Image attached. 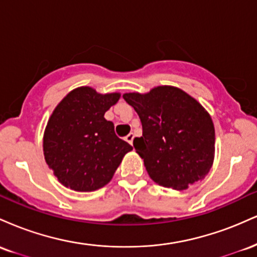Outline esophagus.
Segmentation results:
<instances>
[{
	"mask_svg": "<svg viewBox=\"0 0 257 257\" xmlns=\"http://www.w3.org/2000/svg\"><path fill=\"white\" fill-rule=\"evenodd\" d=\"M133 140H134V134H133V133H129V134L125 137V141H128L131 145H133Z\"/></svg>",
	"mask_w": 257,
	"mask_h": 257,
	"instance_id": "esophagus-1",
	"label": "esophagus"
}]
</instances>
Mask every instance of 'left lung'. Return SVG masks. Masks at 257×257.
<instances>
[{"mask_svg": "<svg viewBox=\"0 0 257 257\" xmlns=\"http://www.w3.org/2000/svg\"><path fill=\"white\" fill-rule=\"evenodd\" d=\"M123 99L140 117L143 137L133 145L156 184L182 191L205 178L214 162L215 129L196 99L172 85Z\"/></svg>", "mask_w": 257, "mask_h": 257, "instance_id": "1", "label": "left lung"}]
</instances>
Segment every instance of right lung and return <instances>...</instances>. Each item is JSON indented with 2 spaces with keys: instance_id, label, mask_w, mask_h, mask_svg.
I'll use <instances>...</instances> for the list:
<instances>
[{
  "instance_id": "add662e5",
  "label": "right lung",
  "mask_w": 257,
  "mask_h": 257,
  "mask_svg": "<svg viewBox=\"0 0 257 257\" xmlns=\"http://www.w3.org/2000/svg\"><path fill=\"white\" fill-rule=\"evenodd\" d=\"M119 98V93L100 94L90 87H79L54 108L44 131L43 153L65 187L78 192L104 187L133 150L104 117Z\"/></svg>"
}]
</instances>
